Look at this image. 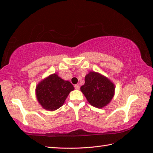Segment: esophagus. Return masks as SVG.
I'll return each mask as SVG.
<instances>
[{
    "label": "esophagus",
    "instance_id": "34e87169",
    "mask_svg": "<svg viewBox=\"0 0 153 153\" xmlns=\"http://www.w3.org/2000/svg\"><path fill=\"white\" fill-rule=\"evenodd\" d=\"M74 87H75V88H76V90H79V85H78V84H76L74 86Z\"/></svg>",
    "mask_w": 153,
    "mask_h": 153
}]
</instances>
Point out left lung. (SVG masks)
I'll return each instance as SVG.
<instances>
[{
    "label": "left lung",
    "mask_w": 153,
    "mask_h": 153,
    "mask_svg": "<svg viewBox=\"0 0 153 153\" xmlns=\"http://www.w3.org/2000/svg\"><path fill=\"white\" fill-rule=\"evenodd\" d=\"M80 90L90 105L101 108L113 99L115 86L108 77L97 72L90 71L85 76V84Z\"/></svg>",
    "instance_id": "1"
}]
</instances>
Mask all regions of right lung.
<instances>
[{
  "mask_svg": "<svg viewBox=\"0 0 153 153\" xmlns=\"http://www.w3.org/2000/svg\"><path fill=\"white\" fill-rule=\"evenodd\" d=\"M74 90L70 82L53 74L38 83L36 88V96L43 108L53 111L64 104L67 96Z\"/></svg>",
  "mask_w": 153,
  "mask_h": 153,
  "instance_id": "obj_1",
  "label": "right lung"
}]
</instances>
